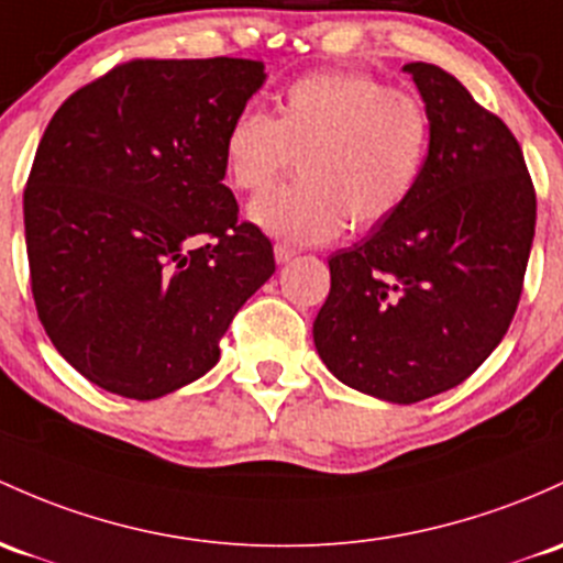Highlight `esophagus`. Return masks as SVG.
I'll return each instance as SVG.
<instances>
[{
    "label": "esophagus",
    "mask_w": 563,
    "mask_h": 563,
    "mask_svg": "<svg viewBox=\"0 0 563 563\" xmlns=\"http://www.w3.org/2000/svg\"><path fill=\"white\" fill-rule=\"evenodd\" d=\"M274 255H276V263H289V260H292L295 255H298V250H292V246H287V244H276L274 246Z\"/></svg>",
    "instance_id": "obj_1"
}]
</instances>
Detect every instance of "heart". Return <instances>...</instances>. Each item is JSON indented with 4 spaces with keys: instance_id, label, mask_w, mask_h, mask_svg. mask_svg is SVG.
Returning a JSON list of instances; mask_svg holds the SVG:
<instances>
[{
    "instance_id": "heart-1",
    "label": "heart",
    "mask_w": 563,
    "mask_h": 563,
    "mask_svg": "<svg viewBox=\"0 0 563 563\" xmlns=\"http://www.w3.org/2000/svg\"><path fill=\"white\" fill-rule=\"evenodd\" d=\"M432 150L424 101L362 71H313L289 82L274 114L244 107L222 136V168L235 190L257 192L298 158L300 183L250 203L271 239L308 246L349 225L371 231L419 187Z\"/></svg>"
}]
</instances>
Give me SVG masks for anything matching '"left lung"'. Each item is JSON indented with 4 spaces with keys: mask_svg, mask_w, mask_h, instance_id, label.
<instances>
[{
    "mask_svg": "<svg viewBox=\"0 0 563 563\" xmlns=\"http://www.w3.org/2000/svg\"><path fill=\"white\" fill-rule=\"evenodd\" d=\"M432 150L410 201L330 263L313 319L328 371L356 391L410 405L470 378L521 300L537 196L521 144L440 66L405 64Z\"/></svg>",
    "mask_w": 563,
    "mask_h": 563,
    "instance_id": "obj_1",
    "label": "left lung"
}]
</instances>
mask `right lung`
Segmentation results:
<instances>
[{
	"mask_svg": "<svg viewBox=\"0 0 563 563\" xmlns=\"http://www.w3.org/2000/svg\"><path fill=\"white\" fill-rule=\"evenodd\" d=\"M263 82L250 58H136L47 123L23 192L32 295L90 384L155 400L201 378L276 271L222 185V136Z\"/></svg>",
	"mask_w": 563,
	"mask_h": 563,
	"instance_id": "1",
	"label": "right lung"
}]
</instances>
